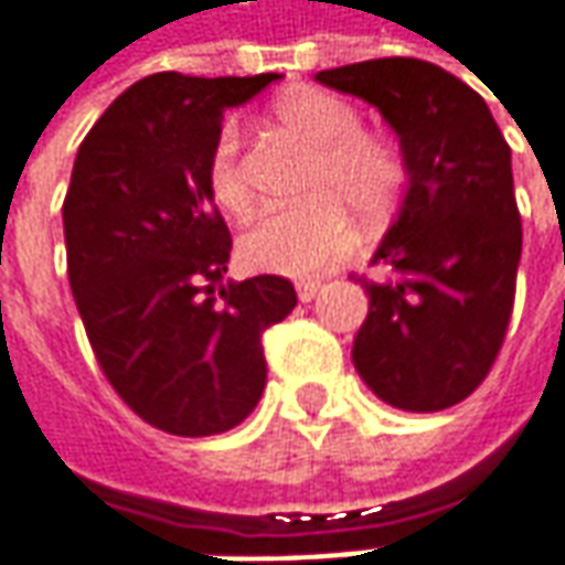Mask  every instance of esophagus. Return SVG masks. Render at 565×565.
<instances>
[{
	"label": "esophagus",
	"mask_w": 565,
	"mask_h": 565,
	"mask_svg": "<svg viewBox=\"0 0 565 565\" xmlns=\"http://www.w3.org/2000/svg\"><path fill=\"white\" fill-rule=\"evenodd\" d=\"M319 290H321L319 281H300V284H297V297H300L302 302L316 300V297H319Z\"/></svg>",
	"instance_id": "esophagus-1"
}]
</instances>
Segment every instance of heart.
<instances>
[{"mask_svg": "<svg viewBox=\"0 0 565 565\" xmlns=\"http://www.w3.org/2000/svg\"><path fill=\"white\" fill-rule=\"evenodd\" d=\"M275 121L312 149L302 178V193L312 196L253 224L244 237V256L263 271L306 278L334 268L356 244L350 204L365 215H381L397 203L406 162L391 140L365 134L360 115L328 93L284 96L275 106ZM241 149V130L224 125L205 159V186L231 215L253 209Z\"/></svg>", "mask_w": 565, "mask_h": 565, "instance_id": "heart-1", "label": "heart"}]
</instances>
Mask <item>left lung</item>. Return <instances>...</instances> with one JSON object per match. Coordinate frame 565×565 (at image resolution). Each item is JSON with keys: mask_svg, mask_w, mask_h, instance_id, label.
<instances>
[{"mask_svg": "<svg viewBox=\"0 0 565 565\" xmlns=\"http://www.w3.org/2000/svg\"><path fill=\"white\" fill-rule=\"evenodd\" d=\"M316 81L379 108L409 174L372 256L391 278L365 281L353 365L397 409L457 406L488 379L513 316L522 222L510 147L476 89L431 62L372 58Z\"/></svg>", "mask_w": 565, "mask_h": 565, "instance_id": "obj_1", "label": "left lung"}]
</instances>
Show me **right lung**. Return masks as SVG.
Instances as JSON below:
<instances>
[{"label":"right lung","instance_id":"right-lung-1","mask_svg":"<svg viewBox=\"0 0 565 565\" xmlns=\"http://www.w3.org/2000/svg\"><path fill=\"white\" fill-rule=\"evenodd\" d=\"M278 77L149 74L74 159L62 218L89 347L115 394L178 438L222 435L256 409L265 328L297 306L278 275L222 284L231 231L205 186L224 111Z\"/></svg>","mask_w":565,"mask_h":565}]
</instances>
